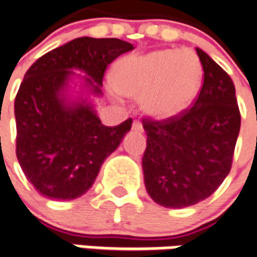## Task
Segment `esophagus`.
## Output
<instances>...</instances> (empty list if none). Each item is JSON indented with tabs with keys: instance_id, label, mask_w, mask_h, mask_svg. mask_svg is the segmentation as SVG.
<instances>
[{
	"instance_id": "1",
	"label": "esophagus",
	"mask_w": 257,
	"mask_h": 257,
	"mask_svg": "<svg viewBox=\"0 0 257 257\" xmlns=\"http://www.w3.org/2000/svg\"><path fill=\"white\" fill-rule=\"evenodd\" d=\"M133 130L138 131V133H141L142 131V123L140 120H134L133 121Z\"/></svg>"
}]
</instances>
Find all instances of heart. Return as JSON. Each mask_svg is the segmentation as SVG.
Instances as JSON below:
<instances>
[{
  "label": "heart",
  "mask_w": 257,
  "mask_h": 257,
  "mask_svg": "<svg viewBox=\"0 0 257 257\" xmlns=\"http://www.w3.org/2000/svg\"><path fill=\"white\" fill-rule=\"evenodd\" d=\"M203 67L192 50H156L119 61L113 85L121 94L144 98L148 113L166 119L186 109L200 89Z\"/></svg>",
  "instance_id": "b5f03b06"
}]
</instances>
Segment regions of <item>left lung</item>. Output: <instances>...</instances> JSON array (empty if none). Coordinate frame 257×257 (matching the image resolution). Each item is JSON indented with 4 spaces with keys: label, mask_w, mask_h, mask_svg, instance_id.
Listing matches in <instances>:
<instances>
[{
    "label": "left lung",
    "mask_w": 257,
    "mask_h": 257,
    "mask_svg": "<svg viewBox=\"0 0 257 257\" xmlns=\"http://www.w3.org/2000/svg\"><path fill=\"white\" fill-rule=\"evenodd\" d=\"M197 50L204 78L190 108L164 120L142 119V156L149 196L166 208L203 201L227 177L238 138L239 115L231 78L205 52Z\"/></svg>",
    "instance_id": "left-lung-1"
}]
</instances>
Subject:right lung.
Returning <instances> with one entry per match:
<instances>
[{
    "label": "right lung",
    "instance_id": "right-lung-1",
    "mask_svg": "<svg viewBox=\"0 0 257 257\" xmlns=\"http://www.w3.org/2000/svg\"><path fill=\"white\" fill-rule=\"evenodd\" d=\"M134 46L117 38L82 37L39 57L24 75L15 98L16 156L35 190L53 200L85 194L106 157L130 131L133 119L104 126L86 100L67 102L72 69L100 95L106 67Z\"/></svg>",
    "mask_w": 257,
    "mask_h": 257
}]
</instances>
